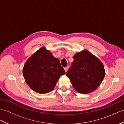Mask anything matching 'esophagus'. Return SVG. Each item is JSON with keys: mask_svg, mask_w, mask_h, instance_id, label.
Returning <instances> with one entry per match:
<instances>
[{"mask_svg": "<svg viewBox=\"0 0 124 124\" xmlns=\"http://www.w3.org/2000/svg\"><path fill=\"white\" fill-rule=\"evenodd\" d=\"M68 69H69V66H67V67L64 68V70H65V72H67V71L68 70Z\"/></svg>", "mask_w": 124, "mask_h": 124, "instance_id": "1", "label": "esophagus"}]
</instances>
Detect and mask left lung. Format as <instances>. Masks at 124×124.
I'll list each match as a JSON object with an SVG mask.
<instances>
[{
	"mask_svg": "<svg viewBox=\"0 0 124 124\" xmlns=\"http://www.w3.org/2000/svg\"><path fill=\"white\" fill-rule=\"evenodd\" d=\"M73 58L74 61L66 73L73 87L81 94L95 90L105 76L104 68L101 61L86 50L77 53Z\"/></svg>",
	"mask_w": 124,
	"mask_h": 124,
	"instance_id": "obj_1",
	"label": "left lung"
}]
</instances>
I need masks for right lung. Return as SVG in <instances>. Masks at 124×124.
<instances>
[{
    "instance_id": "right-lung-1",
    "label": "right lung",
    "mask_w": 124,
    "mask_h": 124,
    "mask_svg": "<svg viewBox=\"0 0 124 124\" xmlns=\"http://www.w3.org/2000/svg\"><path fill=\"white\" fill-rule=\"evenodd\" d=\"M65 73L60 60L44 47L26 61L23 69L26 83L33 91L40 94L52 91L60 76Z\"/></svg>"
}]
</instances>
